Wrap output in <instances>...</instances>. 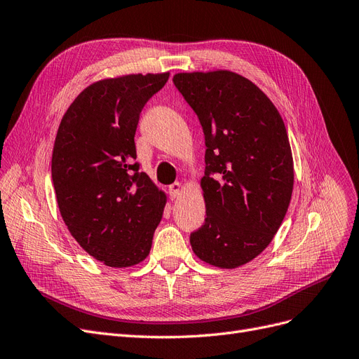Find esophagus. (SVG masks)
<instances>
[{"instance_id": "esophagus-1", "label": "esophagus", "mask_w": 359, "mask_h": 359, "mask_svg": "<svg viewBox=\"0 0 359 359\" xmlns=\"http://www.w3.org/2000/svg\"><path fill=\"white\" fill-rule=\"evenodd\" d=\"M182 189H183V187H182V183H179V182L170 184V187H168V194L171 196V200H175V198H177L180 195V192H182Z\"/></svg>"}]
</instances>
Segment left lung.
Wrapping results in <instances>:
<instances>
[{"label":"left lung","mask_w":359,"mask_h":359,"mask_svg":"<svg viewBox=\"0 0 359 359\" xmlns=\"http://www.w3.org/2000/svg\"><path fill=\"white\" fill-rule=\"evenodd\" d=\"M172 83L200 119L205 137L201 188L205 222L191 233L196 257L233 269L273 240L294 184L283 118L264 93L231 71L182 72Z\"/></svg>","instance_id":"8db88e82"}]
</instances>
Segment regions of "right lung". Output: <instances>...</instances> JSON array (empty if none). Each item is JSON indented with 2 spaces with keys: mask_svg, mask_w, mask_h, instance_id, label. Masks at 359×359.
I'll return each instance as SVG.
<instances>
[{
  "mask_svg": "<svg viewBox=\"0 0 359 359\" xmlns=\"http://www.w3.org/2000/svg\"><path fill=\"white\" fill-rule=\"evenodd\" d=\"M170 72L130 74L84 88L65 112L51 156L62 219L90 256L111 268L148 257L167 203L139 172V116Z\"/></svg>",
  "mask_w": 359,
  "mask_h": 359,
  "instance_id": "1",
  "label": "right lung"
}]
</instances>
